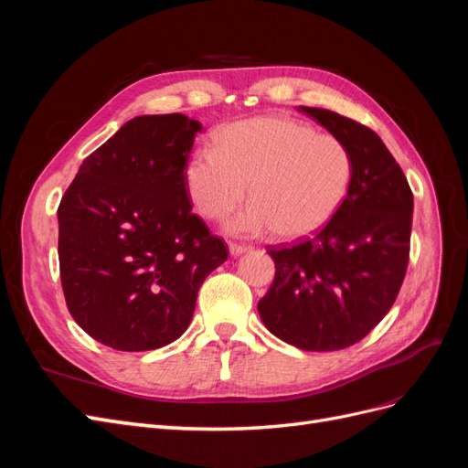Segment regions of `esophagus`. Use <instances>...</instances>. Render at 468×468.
Segmentation results:
<instances>
[{"instance_id":"34e87169","label":"esophagus","mask_w":468,"mask_h":468,"mask_svg":"<svg viewBox=\"0 0 468 468\" xmlns=\"http://www.w3.org/2000/svg\"><path fill=\"white\" fill-rule=\"evenodd\" d=\"M229 250H230V256L238 258V256H242V253H246L250 248L244 246V244H234V242H230V244H229Z\"/></svg>"}]
</instances>
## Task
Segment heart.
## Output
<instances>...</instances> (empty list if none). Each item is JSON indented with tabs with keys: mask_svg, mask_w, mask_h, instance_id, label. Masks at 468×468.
I'll return each instance as SVG.
<instances>
[{
	"mask_svg": "<svg viewBox=\"0 0 468 468\" xmlns=\"http://www.w3.org/2000/svg\"><path fill=\"white\" fill-rule=\"evenodd\" d=\"M215 150H197L186 164V189L201 217L222 220L251 205L226 230L299 239L328 224L347 199L356 164L332 134L289 117H256L212 134Z\"/></svg>",
	"mask_w": 468,
	"mask_h": 468,
	"instance_id": "heart-1",
	"label": "heart"
}]
</instances>
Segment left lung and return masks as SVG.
<instances>
[{
    "label": "left lung",
    "instance_id": "1",
    "mask_svg": "<svg viewBox=\"0 0 468 468\" xmlns=\"http://www.w3.org/2000/svg\"><path fill=\"white\" fill-rule=\"evenodd\" d=\"M349 148L347 199L314 236L269 246L275 279L258 303L267 330L304 351L346 349L387 316L410 258L414 195L369 126L328 109L301 107Z\"/></svg>",
    "mask_w": 468,
    "mask_h": 468
}]
</instances>
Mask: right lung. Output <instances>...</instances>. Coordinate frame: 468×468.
Returning <instances> with one entry per match:
<instances>
[{"instance_id": "right-lung-1", "label": "right lung", "mask_w": 468, "mask_h": 468, "mask_svg": "<svg viewBox=\"0 0 468 468\" xmlns=\"http://www.w3.org/2000/svg\"><path fill=\"white\" fill-rule=\"evenodd\" d=\"M201 122L181 112L124 122L80 165L58 207L69 314L99 344L158 349L187 330L197 292L229 246L191 212L186 164Z\"/></svg>"}]
</instances>
